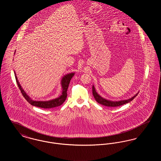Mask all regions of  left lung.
<instances>
[{"label":"left lung","mask_w":161,"mask_h":161,"mask_svg":"<svg viewBox=\"0 0 161 161\" xmlns=\"http://www.w3.org/2000/svg\"><path fill=\"white\" fill-rule=\"evenodd\" d=\"M92 93H93V95L95 99L98 103H100L102 105L108 106V107H117V106H121L123 104H125L126 103H129L131 101H132L138 95V93H137L133 97H132L131 98H130L129 100L120 101H116V102L110 101H108V100L104 99L102 97H101L100 95L95 91V87H94L93 86L92 87Z\"/></svg>","instance_id":"1"}]
</instances>
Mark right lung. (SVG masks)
Instances as JSON below:
<instances>
[{
  "label": "right lung",
  "instance_id": "obj_1",
  "mask_svg": "<svg viewBox=\"0 0 161 161\" xmlns=\"http://www.w3.org/2000/svg\"><path fill=\"white\" fill-rule=\"evenodd\" d=\"M14 75H15L17 84V86H18L20 92L22 93L23 97L30 104H31L32 106H36V107H40V108H53V107L60 106L65 101V100L66 99V97H67V95H67L68 88L69 87L70 80L74 75V73L69 74L63 78V79L61 80L63 92H62V95L61 96L56 99L50 100L48 101H33V100H31V98L26 95V93L23 91L21 86L19 84V83L17 80V78L15 75V72H14Z\"/></svg>",
  "mask_w": 161,
  "mask_h": 161
}]
</instances>
